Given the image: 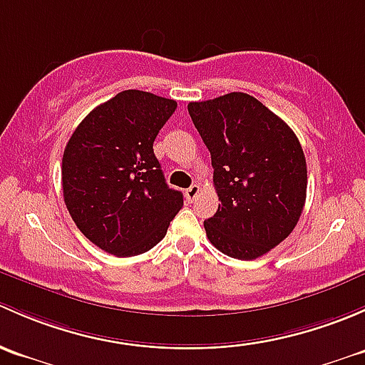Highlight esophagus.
Listing matches in <instances>:
<instances>
[{
  "mask_svg": "<svg viewBox=\"0 0 365 365\" xmlns=\"http://www.w3.org/2000/svg\"><path fill=\"white\" fill-rule=\"evenodd\" d=\"M200 191H202V187L198 186V184H191V186L186 190V198H187V202L197 200V197H198V195H200Z\"/></svg>",
  "mask_w": 365,
  "mask_h": 365,
  "instance_id": "1",
  "label": "esophagus"
}]
</instances>
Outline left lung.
Masks as SVG:
<instances>
[{
	"label": "left lung",
	"mask_w": 365,
	"mask_h": 365,
	"mask_svg": "<svg viewBox=\"0 0 365 365\" xmlns=\"http://www.w3.org/2000/svg\"><path fill=\"white\" fill-rule=\"evenodd\" d=\"M187 112L210 153L221 202L204 221L207 239L232 258L264 257L292 234L306 204L307 167L299 138L246 93L191 101Z\"/></svg>",
	"instance_id": "left-lung-1"
}]
</instances>
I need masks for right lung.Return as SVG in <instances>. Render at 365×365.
<instances>
[{
	"instance_id": "obj_1",
	"label": "right lung",
	"mask_w": 365,
	"mask_h": 365,
	"mask_svg": "<svg viewBox=\"0 0 365 365\" xmlns=\"http://www.w3.org/2000/svg\"><path fill=\"white\" fill-rule=\"evenodd\" d=\"M175 100L128 89L93 108L75 128L61 167L71 220L93 244L115 257L155 247L182 207L153 151Z\"/></svg>"
}]
</instances>
